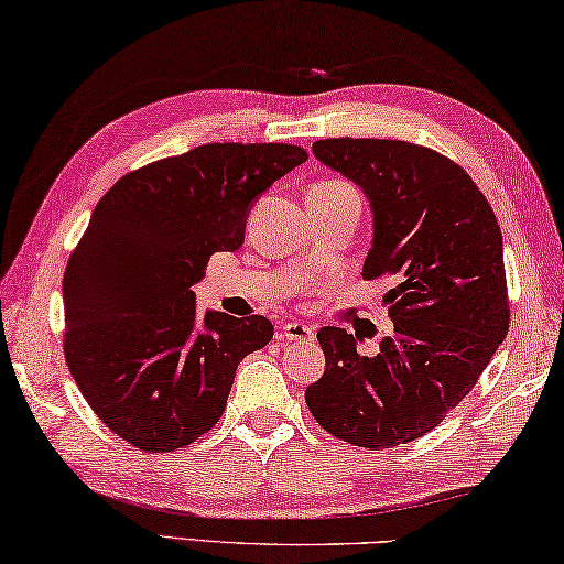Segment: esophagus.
<instances>
[{
	"mask_svg": "<svg viewBox=\"0 0 564 564\" xmlns=\"http://www.w3.org/2000/svg\"><path fill=\"white\" fill-rule=\"evenodd\" d=\"M282 337L292 339V343H312V339H315V327L307 325V322H302V319L284 322Z\"/></svg>",
	"mask_w": 564,
	"mask_h": 564,
	"instance_id": "esophagus-1",
	"label": "esophagus"
}]
</instances>
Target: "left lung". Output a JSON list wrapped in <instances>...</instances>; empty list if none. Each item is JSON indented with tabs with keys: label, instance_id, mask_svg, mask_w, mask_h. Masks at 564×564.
I'll return each mask as SVG.
<instances>
[{
	"label": "left lung",
	"instance_id": "1",
	"mask_svg": "<svg viewBox=\"0 0 564 564\" xmlns=\"http://www.w3.org/2000/svg\"><path fill=\"white\" fill-rule=\"evenodd\" d=\"M312 152L369 197L362 276L394 280L384 294L394 335L359 357L355 335L322 327L325 375L304 400L347 445H408L465 400L510 329L500 225L473 177L430 147L335 137Z\"/></svg>",
	"mask_w": 564,
	"mask_h": 564
}]
</instances>
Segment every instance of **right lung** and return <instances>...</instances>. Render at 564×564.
<instances>
[{"label":"right lung","instance_id":"right-lung-1","mask_svg":"<svg viewBox=\"0 0 564 564\" xmlns=\"http://www.w3.org/2000/svg\"><path fill=\"white\" fill-rule=\"evenodd\" d=\"M307 160L294 144L217 142L119 177L64 270V359L97 417L142 452L219 422L237 365L274 335L262 315H195L192 284L245 242L252 202Z\"/></svg>","mask_w":564,"mask_h":564}]
</instances>
